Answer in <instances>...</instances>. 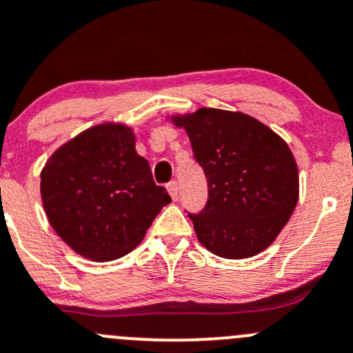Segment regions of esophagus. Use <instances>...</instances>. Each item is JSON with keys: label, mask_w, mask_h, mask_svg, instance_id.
Instances as JSON below:
<instances>
[{"label": "esophagus", "mask_w": 353, "mask_h": 353, "mask_svg": "<svg viewBox=\"0 0 353 353\" xmlns=\"http://www.w3.org/2000/svg\"><path fill=\"white\" fill-rule=\"evenodd\" d=\"M167 191H169V194H170V198L174 199V201H176L177 199V196H179V188H177V183L176 181H172V183H169L167 184Z\"/></svg>", "instance_id": "1"}]
</instances>
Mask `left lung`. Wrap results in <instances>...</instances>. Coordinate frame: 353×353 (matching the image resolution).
I'll use <instances>...</instances> for the list:
<instances>
[{
	"label": "left lung",
	"mask_w": 353,
	"mask_h": 353,
	"mask_svg": "<svg viewBox=\"0 0 353 353\" xmlns=\"http://www.w3.org/2000/svg\"><path fill=\"white\" fill-rule=\"evenodd\" d=\"M170 121L188 133L208 183L206 206L188 215L199 243L227 259L265 251L299 199L297 162L285 140L232 110L201 108Z\"/></svg>",
	"instance_id": "1"
}]
</instances>
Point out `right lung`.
Returning <instances> with one entry per match:
<instances>
[{
    "label": "right lung",
    "instance_id": "add662e5",
    "mask_svg": "<svg viewBox=\"0 0 353 353\" xmlns=\"http://www.w3.org/2000/svg\"><path fill=\"white\" fill-rule=\"evenodd\" d=\"M41 198L54 232L77 254L112 261L143 241L170 203L121 123L81 131L58 148L41 172Z\"/></svg>",
    "mask_w": 353,
    "mask_h": 353
}]
</instances>
